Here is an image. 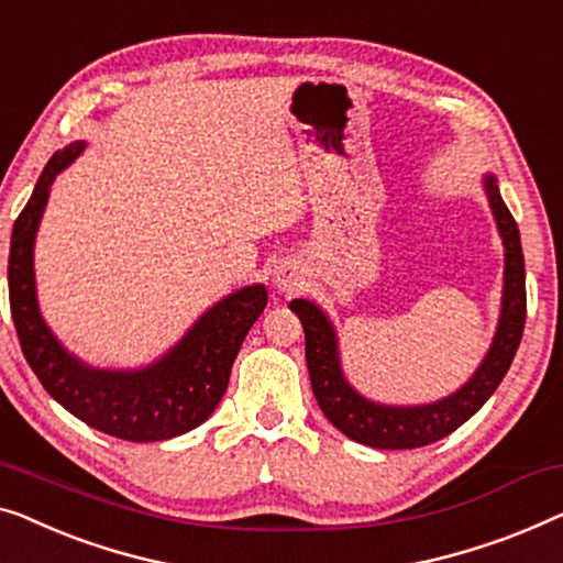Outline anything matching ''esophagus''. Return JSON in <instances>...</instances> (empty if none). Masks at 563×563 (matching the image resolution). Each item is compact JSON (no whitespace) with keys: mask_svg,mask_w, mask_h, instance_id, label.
<instances>
[{"mask_svg":"<svg viewBox=\"0 0 563 563\" xmlns=\"http://www.w3.org/2000/svg\"><path fill=\"white\" fill-rule=\"evenodd\" d=\"M301 284V268L295 262H282L274 268V287L284 291V295H291V291H299Z\"/></svg>","mask_w":563,"mask_h":563,"instance_id":"1","label":"esophagus"}]
</instances>
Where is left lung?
I'll return each instance as SVG.
<instances>
[{
	"instance_id": "left-lung-1",
	"label": "left lung",
	"mask_w": 563,
	"mask_h": 563,
	"mask_svg": "<svg viewBox=\"0 0 563 563\" xmlns=\"http://www.w3.org/2000/svg\"><path fill=\"white\" fill-rule=\"evenodd\" d=\"M483 183L505 246L503 305L498 330H495L485 361L454 394L421 406L368 401L350 386L342 373L338 335L330 317L314 301L291 299L289 309L297 312L305 328V355L317 404L332 421V427H338L353 442L376 446V450H417V446L434 444L460 429L470 417H475L508 373L526 324V264L516 218L500 198L498 180L485 175Z\"/></svg>"
}]
</instances>
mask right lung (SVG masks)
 I'll return each instance as SVG.
<instances>
[{"label": "right lung", "instance_id": "1", "mask_svg": "<svg viewBox=\"0 0 563 563\" xmlns=\"http://www.w3.org/2000/svg\"><path fill=\"white\" fill-rule=\"evenodd\" d=\"M86 142L55 152L12 228L10 309L24 353L43 388L88 427L126 442H162L200 427L228 388L235 355L266 307V287L254 284L218 301L159 361L136 371H103L78 361L47 328L35 291V235L51 185Z\"/></svg>", "mask_w": 563, "mask_h": 563}]
</instances>
